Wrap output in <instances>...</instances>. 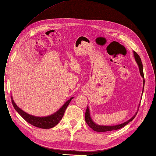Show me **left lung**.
<instances>
[{
	"label": "left lung",
	"instance_id": "left-lung-1",
	"mask_svg": "<svg viewBox=\"0 0 156 156\" xmlns=\"http://www.w3.org/2000/svg\"><path fill=\"white\" fill-rule=\"evenodd\" d=\"M133 54H134V57L135 59V61L137 63L138 65H139V71H140V74L141 75V76L144 78V73H143V64H142V62L141 59H140V56L138 55V54L137 52H135V51H133ZM143 84L144 85V79L143 80ZM144 85H143V89H144ZM140 105V104H139ZM137 112L135 113V115L131 119H129L128 121H126V122H124L122 124H120L119 125H115V126H100L98 125L97 124H95L92 119H91V117H90V113H89V109L88 108V107L86 109V111H85V122L88 124L89 126L92 128L94 131H96L98 132H109V131H113V130H117L119 129H120L123 128L124 126L126 125L127 124H128L129 122H131L132 120H133V119L135 118V117L136 116Z\"/></svg>",
	"mask_w": 156,
	"mask_h": 156
}]
</instances>
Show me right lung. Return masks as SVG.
Returning <instances> with one entry per match:
<instances>
[{"label":"right lung","mask_w":156,"mask_h":156,"mask_svg":"<svg viewBox=\"0 0 156 156\" xmlns=\"http://www.w3.org/2000/svg\"><path fill=\"white\" fill-rule=\"evenodd\" d=\"M73 98V97H71L69 100H68L57 112L51 115H50V116L44 117H35V116H33V115H29L26 112H23V110L20 109L16 104V103L14 102L12 97V102L15 109L16 110V111L19 113V114L21 115V116L25 120H26L27 122L37 128H43V129H49L55 126L58 124L60 120H62L65 110H66L69 104L71 101V100Z\"/></svg>","instance_id":"right-lung-1"}]
</instances>
